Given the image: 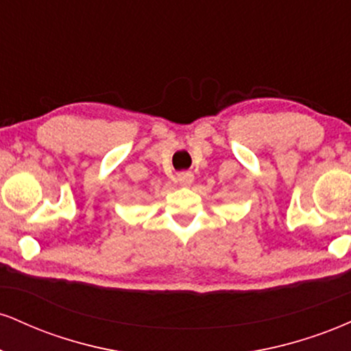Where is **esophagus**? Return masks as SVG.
I'll use <instances>...</instances> for the list:
<instances>
[{"label": "esophagus", "mask_w": 351, "mask_h": 351, "mask_svg": "<svg viewBox=\"0 0 351 351\" xmlns=\"http://www.w3.org/2000/svg\"><path fill=\"white\" fill-rule=\"evenodd\" d=\"M195 181V175L191 171H181L178 173V183L183 184V186H189V184Z\"/></svg>", "instance_id": "esophagus-1"}]
</instances>
